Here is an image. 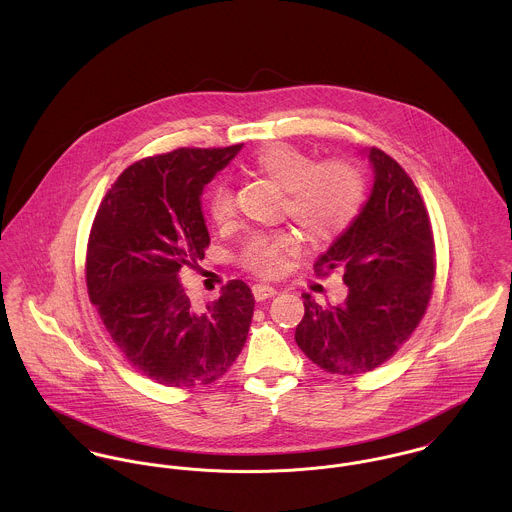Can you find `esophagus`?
<instances>
[{
	"instance_id": "obj_1",
	"label": "esophagus",
	"mask_w": 512,
	"mask_h": 512,
	"mask_svg": "<svg viewBox=\"0 0 512 512\" xmlns=\"http://www.w3.org/2000/svg\"><path fill=\"white\" fill-rule=\"evenodd\" d=\"M252 293H254L256 301H264V299H268V297H274V295L278 293V290L272 288V286H266V284H256V286L252 288Z\"/></svg>"
}]
</instances>
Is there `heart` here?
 Segmentation results:
<instances>
[{
	"label": "heart",
	"mask_w": 512,
	"mask_h": 512,
	"mask_svg": "<svg viewBox=\"0 0 512 512\" xmlns=\"http://www.w3.org/2000/svg\"><path fill=\"white\" fill-rule=\"evenodd\" d=\"M250 167L284 191V213L303 230L311 242H327L339 236L357 219L365 201L361 171L345 159L317 163L313 155L290 146L262 147ZM209 217L224 224L234 215V195L226 183L211 189L207 199ZM299 250L292 230L252 236L242 254V264L262 276H278L286 258Z\"/></svg>",
	"instance_id": "obj_1"
}]
</instances>
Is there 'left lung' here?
I'll return each mask as SVG.
<instances>
[{
  "label": "left lung",
  "instance_id": "obj_1",
  "mask_svg": "<svg viewBox=\"0 0 512 512\" xmlns=\"http://www.w3.org/2000/svg\"><path fill=\"white\" fill-rule=\"evenodd\" d=\"M374 183L351 226L321 254L315 272H343L349 293L321 307L305 293L295 343L331 374H365L386 363L422 321L432 297L436 248L418 187L382 149H366Z\"/></svg>",
  "mask_w": 512,
  "mask_h": 512
}]
</instances>
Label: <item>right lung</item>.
<instances>
[{"label": "right lung", "mask_w": 512, "mask_h": 512, "mask_svg": "<svg viewBox=\"0 0 512 512\" xmlns=\"http://www.w3.org/2000/svg\"><path fill=\"white\" fill-rule=\"evenodd\" d=\"M240 149L181 147L136 161L90 228L88 297L130 365L165 386L219 380L248 337L254 295L242 280H230L205 311L193 309L179 282L211 244L203 189Z\"/></svg>", "instance_id": "add662e5"}]
</instances>
